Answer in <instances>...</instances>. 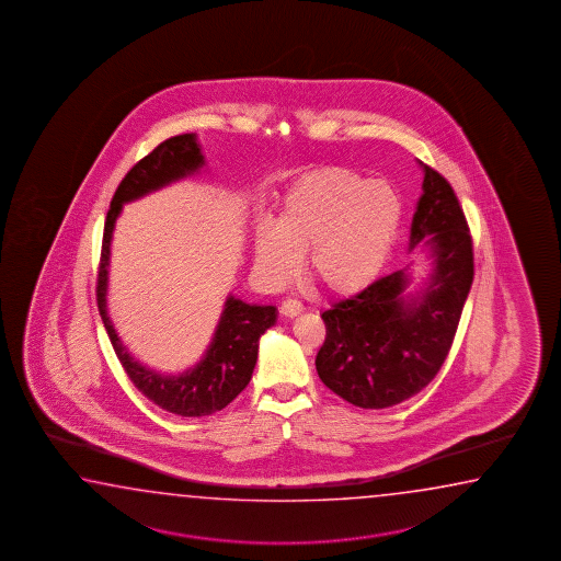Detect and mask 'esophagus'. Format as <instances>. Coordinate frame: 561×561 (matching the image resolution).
Here are the masks:
<instances>
[{
  "instance_id": "34e87169",
  "label": "esophagus",
  "mask_w": 561,
  "mask_h": 561,
  "mask_svg": "<svg viewBox=\"0 0 561 561\" xmlns=\"http://www.w3.org/2000/svg\"><path fill=\"white\" fill-rule=\"evenodd\" d=\"M280 312L288 317V319H293V317H297V314L302 312V305L295 300V298H286V300H283V305H280Z\"/></svg>"
}]
</instances>
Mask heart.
I'll list each match as a JSON object with an SVG mask.
<instances>
[{
	"label": "heart",
	"mask_w": 561,
	"mask_h": 561,
	"mask_svg": "<svg viewBox=\"0 0 561 561\" xmlns=\"http://www.w3.org/2000/svg\"><path fill=\"white\" fill-rule=\"evenodd\" d=\"M404 205L388 181L344 167H324L297 179L276 220L254 231V263L271 285L307 273L334 295L360 290L380 273L402 227Z\"/></svg>",
	"instance_id": "obj_1"
}]
</instances>
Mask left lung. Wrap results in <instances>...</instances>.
Masks as SVG:
<instances>
[{
	"mask_svg": "<svg viewBox=\"0 0 561 561\" xmlns=\"http://www.w3.org/2000/svg\"><path fill=\"white\" fill-rule=\"evenodd\" d=\"M424 169L410 247H426L432 273L408 293L396 271L322 312L327 339L317 354L320 380L358 408H388L428 386L446 360L473 280L472 234L450 183Z\"/></svg>",
	"mask_w": 561,
	"mask_h": 561,
	"instance_id": "left-lung-1",
	"label": "left lung"
}]
</instances>
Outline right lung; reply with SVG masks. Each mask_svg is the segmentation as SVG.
Here are the masks:
<instances>
[{"label": "right lung", "mask_w": 561, "mask_h": 561, "mask_svg": "<svg viewBox=\"0 0 561 561\" xmlns=\"http://www.w3.org/2000/svg\"><path fill=\"white\" fill-rule=\"evenodd\" d=\"M205 165L195 133H185L157 145L125 175L115 195L103 229L100 275H98V307L101 320L110 334L113 351L131 378L135 388L147 396L153 404L176 416H209L231 404L253 378L254 364L259 356V339L264 330L276 322L275 307L247 305L239 298L229 297L222 308L219 324L213 334L209 348L201 363L187 373L176 376L154 373L139 360H135L123 346L115 327L107 314V280H110L111 237L115 220L123 205L153 193L157 188L175 183L183 176L197 173Z\"/></svg>", "instance_id": "right-lung-1"}]
</instances>
